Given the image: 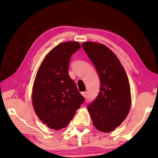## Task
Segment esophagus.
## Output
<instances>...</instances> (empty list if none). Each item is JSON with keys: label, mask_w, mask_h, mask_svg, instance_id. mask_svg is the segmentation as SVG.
Masks as SVG:
<instances>
[{"label": "esophagus", "mask_w": 158, "mask_h": 158, "mask_svg": "<svg viewBox=\"0 0 158 158\" xmlns=\"http://www.w3.org/2000/svg\"><path fill=\"white\" fill-rule=\"evenodd\" d=\"M81 95H82V96H84L85 98H87V95H88V92H87V91H85V92H82V93H81Z\"/></svg>", "instance_id": "1"}]
</instances>
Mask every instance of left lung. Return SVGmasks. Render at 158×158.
Here are the masks:
<instances>
[{"mask_svg":"<svg viewBox=\"0 0 158 158\" xmlns=\"http://www.w3.org/2000/svg\"><path fill=\"white\" fill-rule=\"evenodd\" d=\"M83 48L94 64L101 86L97 97L87 106L98 130L110 132L126 118L131 105L130 86L124 68L115 54L106 45L83 43Z\"/></svg>","mask_w":158,"mask_h":158,"instance_id":"left-lung-1","label":"left lung"}]
</instances>
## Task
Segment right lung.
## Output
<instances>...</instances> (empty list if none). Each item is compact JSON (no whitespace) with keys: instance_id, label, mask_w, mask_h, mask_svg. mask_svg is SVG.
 I'll use <instances>...</instances> for the list:
<instances>
[{"instance_id":"add662e5","label":"right lung","mask_w":158,"mask_h":158,"mask_svg":"<svg viewBox=\"0 0 158 158\" xmlns=\"http://www.w3.org/2000/svg\"><path fill=\"white\" fill-rule=\"evenodd\" d=\"M80 48L79 43L73 41L56 45L46 55L36 75L34 109L42 122L56 130L67 127L85 102L68 74L71 56Z\"/></svg>"}]
</instances>
